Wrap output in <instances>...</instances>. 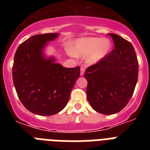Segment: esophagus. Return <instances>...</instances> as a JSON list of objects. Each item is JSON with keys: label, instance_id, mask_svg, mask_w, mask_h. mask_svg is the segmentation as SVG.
Instances as JSON below:
<instances>
[{"label": "esophagus", "instance_id": "1", "mask_svg": "<svg viewBox=\"0 0 150 150\" xmlns=\"http://www.w3.org/2000/svg\"><path fill=\"white\" fill-rule=\"evenodd\" d=\"M85 73V68L84 67H81V69H80V75H83Z\"/></svg>", "mask_w": 150, "mask_h": 150}]
</instances>
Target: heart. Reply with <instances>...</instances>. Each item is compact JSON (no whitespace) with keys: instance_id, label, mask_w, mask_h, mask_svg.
I'll list each match as a JSON object with an SVG mask.
<instances>
[{"instance_id":"heart-1","label":"heart","mask_w":150,"mask_h":150,"mask_svg":"<svg viewBox=\"0 0 150 150\" xmlns=\"http://www.w3.org/2000/svg\"><path fill=\"white\" fill-rule=\"evenodd\" d=\"M112 43L109 39L86 37L79 39L71 46L70 53L75 57H86L89 64H96L109 54Z\"/></svg>"}]
</instances>
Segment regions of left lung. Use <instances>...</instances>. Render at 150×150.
Wrapping results in <instances>:
<instances>
[{"label": "left lung", "mask_w": 150, "mask_h": 150, "mask_svg": "<svg viewBox=\"0 0 150 150\" xmlns=\"http://www.w3.org/2000/svg\"><path fill=\"white\" fill-rule=\"evenodd\" d=\"M114 49L99 63L87 68V100L94 110L110 115L128 104L137 83L139 63L132 44L121 36L108 33Z\"/></svg>", "instance_id": "obj_1"}]
</instances>
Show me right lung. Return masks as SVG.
Masks as SVG:
<instances>
[{"label": "right lung", "instance_id": "obj_1", "mask_svg": "<svg viewBox=\"0 0 150 150\" xmlns=\"http://www.w3.org/2000/svg\"><path fill=\"white\" fill-rule=\"evenodd\" d=\"M59 33L36 35L21 43L15 52L12 78L20 101L32 113L50 116L64 108L80 68H64L43 50Z\"/></svg>", "mask_w": 150, "mask_h": 150}]
</instances>
